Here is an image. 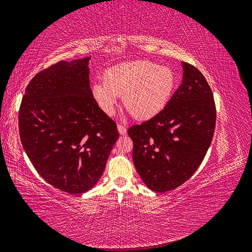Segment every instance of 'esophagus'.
<instances>
[{
  "instance_id": "obj_1",
  "label": "esophagus",
  "mask_w": 252,
  "mask_h": 252,
  "mask_svg": "<svg viewBox=\"0 0 252 252\" xmlns=\"http://www.w3.org/2000/svg\"><path fill=\"white\" fill-rule=\"evenodd\" d=\"M117 128H118V132L120 133V135H126V128L125 126L118 125V126H117Z\"/></svg>"
}]
</instances>
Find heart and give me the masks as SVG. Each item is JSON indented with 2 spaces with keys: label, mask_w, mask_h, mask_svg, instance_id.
<instances>
[{
  "label": "heart",
  "mask_w": 252,
  "mask_h": 252,
  "mask_svg": "<svg viewBox=\"0 0 252 252\" xmlns=\"http://www.w3.org/2000/svg\"><path fill=\"white\" fill-rule=\"evenodd\" d=\"M175 88L171 68L148 60L115 65L104 73V83L92 85V95L107 115H113L120 95L126 108L140 120L155 117L168 104Z\"/></svg>",
  "instance_id": "1"
}]
</instances>
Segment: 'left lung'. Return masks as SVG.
I'll return each instance as SVG.
<instances>
[{
  "instance_id": "1",
  "label": "left lung",
  "mask_w": 252,
  "mask_h": 252,
  "mask_svg": "<svg viewBox=\"0 0 252 252\" xmlns=\"http://www.w3.org/2000/svg\"><path fill=\"white\" fill-rule=\"evenodd\" d=\"M183 82L166 107L127 131L137 172L148 188L159 193L191 178L215 131L217 112L210 85L192 64L183 62Z\"/></svg>"
}]
</instances>
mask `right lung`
<instances>
[{
    "label": "right lung",
    "mask_w": 252,
    "mask_h": 252,
    "mask_svg": "<svg viewBox=\"0 0 252 252\" xmlns=\"http://www.w3.org/2000/svg\"><path fill=\"white\" fill-rule=\"evenodd\" d=\"M89 59L59 61L39 71L18 111L21 141L34 168L69 194L97 183L119 137L115 121L92 95Z\"/></svg>",
    "instance_id": "obj_1"
}]
</instances>
